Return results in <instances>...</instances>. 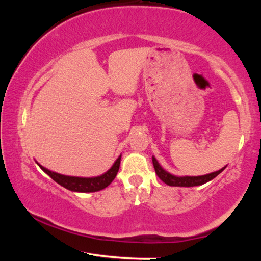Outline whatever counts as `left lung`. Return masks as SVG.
Returning a JSON list of instances; mask_svg holds the SVG:
<instances>
[{
    "mask_svg": "<svg viewBox=\"0 0 261 261\" xmlns=\"http://www.w3.org/2000/svg\"><path fill=\"white\" fill-rule=\"evenodd\" d=\"M153 166L154 169H155V173L159 176L163 183H166L169 187H183V188H191V187H198V185H202L207 182H210L213 178H215L219 174L222 173L224 168H221L220 170L213 171L211 174L201 175V176H176L170 173H168L167 170L163 169L160 163L155 159V156H152Z\"/></svg>",
    "mask_w": 261,
    "mask_h": 261,
    "instance_id": "1",
    "label": "left lung"
}]
</instances>
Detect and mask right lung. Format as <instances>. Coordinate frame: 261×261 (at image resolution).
I'll list each match as a JSON object with an SVG mask.
<instances>
[{"mask_svg": "<svg viewBox=\"0 0 261 261\" xmlns=\"http://www.w3.org/2000/svg\"><path fill=\"white\" fill-rule=\"evenodd\" d=\"M121 156L116 159V161L113 163V166L109 169L100 176H94V177H79V176H68V175H62L55 171H51L47 169L43 166H41L38 161L37 165L45 171V173L55 180L56 183H59L62 187L70 190L72 192H96L100 191L105 188H107L108 185L113 182L114 178L116 177L120 169V163H121Z\"/></svg>", "mask_w": 261, "mask_h": 261, "instance_id": "right-lung-1", "label": "right lung"}]
</instances>
